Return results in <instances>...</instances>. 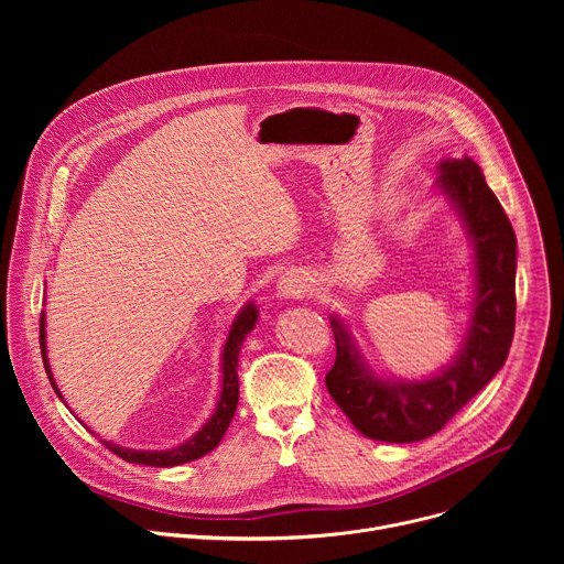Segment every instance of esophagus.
I'll list each match as a JSON object with an SVG mask.
<instances>
[{
    "label": "esophagus",
    "mask_w": 564,
    "mask_h": 564,
    "mask_svg": "<svg viewBox=\"0 0 564 564\" xmlns=\"http://www.w3.org/2000/svg\"><path fill=\"white\" fill-rule=\"evenodd\" d=\"M310 290H312V288H310L307 279H305L303 274H299V272H288V274H283V276L279 279V283H276V294H279L281 299H301V296H305Z\"/></svg>",
    "instance_id": "obj_1"
}]
</instances>
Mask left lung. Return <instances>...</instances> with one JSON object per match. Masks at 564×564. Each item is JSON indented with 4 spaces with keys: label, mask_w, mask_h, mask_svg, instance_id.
Segmentation results:
<instances>
[{
    "label": "left lung",
    "mask_w": 564,
    "mask_h": 564,
    "mask_svg": "<svg viewBox=\"0 0 564 564\" xmlns=\"http://www.w3.org/2000/svg\"><path fill=\"white\" fill-rule=\"evenodd\" d=\"M435 189L473 248V301L459 350L422 379L379 375L359 350L350 326L330 314L337 361L326 388L352 426L377 442L409 444L437 431L505 366L516 328V234L473 158L437 163Z\"/></svg>",
    "instance_id": "left-lung-1"
}]
</instances>
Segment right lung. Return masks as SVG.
I'll return each mask as SVG.
<instances>
[{"label": "right lung", "instance_id": "obj_1", "mask_svg": "<svg viewBox=\"0 0 564 564\" xmlns=\"http://www.w3.org/2000/svg\"><path fill=\"white\" fill-rule=\"evenodd\" d=\"M257 321H259V307H257L254 301H248L234 316L229 333H227V339H225V346H223V352H220V392H218L216 409H214L212 417L189 440H185L183 444H178L174 448H167V451H138V448H127V446H120V444H113V442H107V440H100V442L111 453H116L118 457H122L131 464H144V466H158V468L187 464V462H194V459L207 455L209 451H214L220 444V440H223V435H225V431H227V426H229V422L236 413V404H238V372H236L238 355H240V346H243L246 337L254 330ZM40 348H42V361H44L48 381H51L55 394L64 401V397H62V392H59V388L53 379L51 366H48L46 314L44 312L40 316ZM64 404H66V401H64ZM94 435H98V433H94Z\"/></svg>", "mask_w": 564, "mask_h": 564}]
</instances>
